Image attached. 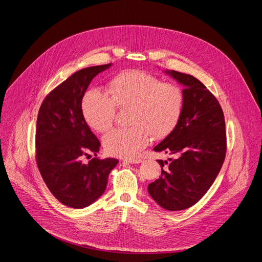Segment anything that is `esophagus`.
<instances>
[{
	"mask_svg": "<svg viewBox=\"0 0 262 262\" xmlns=\"http://www.w3.org/2000/svg\"><path fill=\"white\" fill-rule=\"evenodd\" d=\"M125 162H127V163H130V164H140V163H142V160L141 159H138V158H130V159H125L124 160Z\"/></svg>",
	"mask_w": 262,
	"mask_h": 262,
	"instance_id": "obj_1",
	"label": "esophagus"
}]
</instances>
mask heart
<instances>
[{
    "instance_id": "1",
    "label": "heart",
    "mask_w": 262,
    "mask_h": 262,
    "mask_svg": "<svg viewBox=\"0 0 262 262\" xmlns=\"http://www.w3.org/2000/svg\"><path fill=\"white\" fill-rule=\"evenodd\" d=\"M108 96L88 91L82 97L81 113L86 124L98 133L113 124L116 106L130 108L128 128H115L102 141L105 150L116 157H136L155 139H163L177 127L184 107V93L174 84L163 82L146 72L129 70L115 76L108 84Z\"/></svg>"
}]
</instances>
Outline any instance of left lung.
Here are the masks:
<instances>
[{
  "label": "left lung",
  "mask_w": 262,
  "mask_h": 262,
  "mask_svg": "<svg viewBox=\"0 0 262 262\" xmlns=\"http://www.w3.org/2000/svg\"><path fill=\"white\" fill-rule=\"evenodd\" d=\"M164 72L184 86V107L177 127L154 148L174 158L158 160L161 177L148 185V193L162 208L180 211L196 204L221 171L226 124L220 102L199 79L173 70Z\"/></svg>",
  "instance_id": "obj_1"
}]
</instances>
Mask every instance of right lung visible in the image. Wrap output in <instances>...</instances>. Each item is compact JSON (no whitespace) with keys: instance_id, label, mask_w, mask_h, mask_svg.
<instances>
[{"instance_id":"1","label":"right lung","mask_w":262,"mask_h":262,"mask_svg":"<svg viewBox=\"0 0 262 262\" xmlns=\"http://www.w3.org/2000/svg\"><path fill=\"white\" fill-rule=\"evenodd\" d=\"M112 63L77 71L50 92L37 115L36 164L51 193L63 205L82 209L105 191L108 174L117 159L81 158L97 156L100 142L86 124L81 113L83 95L93 78Z\"/></svg>"}]
</instances>
